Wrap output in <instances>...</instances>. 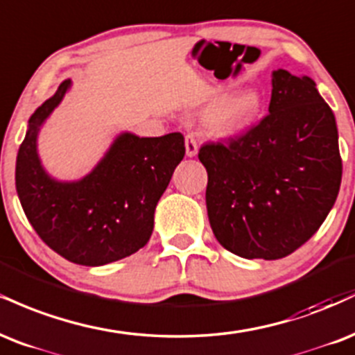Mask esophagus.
Wrapping results in <instances>:
<instances>
[{
  "label": "esophagus",
  "mask_w": 355,
  "mask_h": 355,
  "mask_svg": "<svg viewBox=\"0 0 355 355\" xmlns=\"http://www.w3.org/2000/svg\"><path fill=\"white\" fill-rule=\"evenodd\" d=\"M198 141L193 135H187L186 136V156L187 157H194L198 156Z\"/></svg>",
  "instance_id": "obj_1"
}]
</instances>
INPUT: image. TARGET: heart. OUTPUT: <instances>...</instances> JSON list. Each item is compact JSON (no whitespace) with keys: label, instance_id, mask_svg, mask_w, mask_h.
<instances>
[{"label":"heart","instance_id":"obj_1","mask_svg":"<svg viewBox=\"0 0 355 355\" xmlns=\"http://www.w3.org/2000/svg\"><path fill=\"white\" fill-rule=\"evenodd\" d=\"M216 103L204 124L211 136L224 141L248 135L261 123L268 110V101L259 87H245L232 94L220 93Z\"/></svg>","mask_w":355,"mask_h":355}]
</instances>
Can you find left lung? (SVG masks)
<instances>
[{
    "label": "left lung",
    "instance_id": "8db88e82",
    "mask_svg": "<svg viewBox=\"0 0 355 355\" xmlns=\"http://www.w3.org/2000/svg\"><path fill=\"white\" fill-rule=\"evenodd\" d=\"M199 161L212 232L244 259H281L301 248L343 178L334 112L311 78L286 69L272 71L269 114L227 146H202Z\"/></svg>",
    "mask_w": 355,
    "mask_h": 355
}]
</instances>
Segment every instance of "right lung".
I'll return each instance as SVG.
<instances>
[{
	"mask_svg": "<svg viewBox=\"0 0 355 355\" xmlns=\"http://www.w3.org/2000/svg\"><path fill=\"white\" fill-rule=\"evenodd\" d=\"M71 85V79L61 83L29 118L16 157V193L31 226L54 252L96 268L148 244L157 202L184 157V137L123 131L86 176L61 181L41 162L37 137Z\"/></svg>",
	"mask_w": 355,
	"mask_h": 355,
	"instance_id": "1",
	"label": "right lung"
}]
</instances>
